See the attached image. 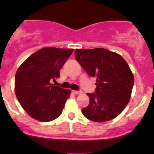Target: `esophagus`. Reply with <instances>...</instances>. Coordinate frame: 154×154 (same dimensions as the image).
Here are the masks:
<instances>
[{
	"instance_id": "obj_1",
	"label": "esophagus",
	"mask_w": 154,
	"mask_h": 154,
	"mask_svg": "<svg viewBox=\"0 0 154 154\" xmlns=\"http://www.w3.org/2000/svg\"><path fill=\"white\" fill-rule=\"evenodd\" d=\"M72 92H73V93L76 94V95H77V94H80V93H82V91H81V90H78V91L75 90V91H72Z\"/></svg>"
}]
</instances>
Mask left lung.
I'll return each mask as SVG.
<instances>
[{
	"label": "left lung",
	"mask_w": 154,
	"mask_h": 154,
	"mask_svg": "<svg viewBox=\"0 0 154 154\" xmlns=\"http://www.w3.org/2000/svg\"><path fill=\"white\" fill-rule=\"evenodd\" d=\"M75 59L91 77L96 78L93 93H87L89 104L82 109L89 120L103 123L114 119L130 101L134 84L133 73L117 53L105 48L77 49Z\"/></svg>",
	"instance_id": "left-lung-1"
}]
</instances>
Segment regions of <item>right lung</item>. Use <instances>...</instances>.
Wrapping results in <instances>:
<instances>
[{"label": "right lung", "instance_id": "obj_1", "mask_svg": "<svg viewBox=\"0 0 154 154\" xmlns=\"http://www.w3.org/2000/svg\"><path fill=\"white\" fill-rule=\"evenodd\" d=\"M73 49L45 48L32 54L17 69L15 94L25 112L41 122L62 114L71 91L51 84L59 78L62 67Z\"/></svg>", "mask_w": 154, "mask_h": 154}]
</instances>
